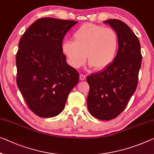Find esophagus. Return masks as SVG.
<instances>
[{
    "mask_svg": "<svg viewBox=\"0 0 154 154\" xmlns=\"http://www.w3.org/2000/svg\"><path fill=\"white\" fill-rule=\"evenodd\" d=\"M80 79L81 80H84L86 79V75L85 74H80Z\"/></svg>",
    "mask_w": 154,
    "mask_h": 154,
    "instance_id": "34e87169",
    "label": "esophagus"
}]
</instances>
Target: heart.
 <instances>
[{"label":"heart","instance_id":"heart-1","mask_svg":"<svg viewBox=\"0 0 154 154\" xmlns=\"http://www.w3.org/2000/svg\"><path fill=\"white\" fill-rule=\"evenodd\" d=\"M72 37L73 41L63 42L62 51L73 67H81L87 58L91 66L101 70L109 66L115 59L118 37L112 28L85 23L75 31Z\"/></svg>","mask_w":154,"mask_h":154}]
</instances>
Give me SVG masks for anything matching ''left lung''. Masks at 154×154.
Instances as JSON below:
<instances>
[{
    "label": "left lung",
    "instance_id": "left-lung-1",
    "mask_svg": "<svg viewBox=\"0 0 154 154\" xmlns=\"http://www.w3.org/2000/svg\"><path fill=\"white\" fill-rule=\"evenodd\" d=\"M104 23L117 33L118 50L109 66L87 76L89 92L87 103L93 116L109 120L123 112L136 91L142 54L140 41L128 25L116 19Z\"/></svg>",
    "mask_w": 154,
    "mask_h": 154
}]
</instances>
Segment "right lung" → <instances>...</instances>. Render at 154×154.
I'll return each instance as SVG.
<instances>
[{
  "label": "right lung",
  "mask_w": 154,
  "mask_h": 154,
  "mask_svg": "<svg viewBox=\"0 0 154 154\" xmlns=\"http://www.w3.org/2000/svg\"><path fill=\"white\" fill-rule=\"evenodd\" d=\"M78 22L45 17L25 31L16 54V82L31 111L42 118L58 115L79 74L66 62L62 45Z\"/></svg>",
  "instance_id": "right-lung-1"
}]
</instances>
